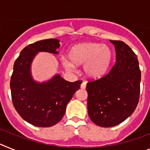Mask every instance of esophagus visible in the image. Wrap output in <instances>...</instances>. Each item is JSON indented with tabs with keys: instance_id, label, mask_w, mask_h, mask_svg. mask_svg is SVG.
I'll list each match as a JSON object with an SVG mask.
<instances>
[{
	"instance_id": "34e87169",
	"label": "esophagus",
	"mask_w": 150,
	"mask_h": 150,
	"mask_svg": "<svg viewBox=\"0 0 150 150\" xmlns=\"http://www.w3.org/2000/svg\"><path fill=\"white\" fill-rule=\"evenodd\" d=\"M86 85H87V82H86L85 81H84L82 82V84H81V88H82V89H85Z\"/></svg>"
}]
</instances>
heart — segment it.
<instances>
[{
	"mask_svg": "<svg viewBox=\"0 0 150 150\" xmlns=\"http://www.w3.org/2000/svg\"><path fill=\"white\" fill-rule=\"evenodd\" d=\"M111 49L105 44L97 42H85L72 47L69 58L62 59V64L69 70L74 69V64L83 65L87 75L98 78L103 75L112 60Z\"/></svg>",
	"mask_w": 150,
	"mask_h": 150,
	"instance_id": "obj_1",
	"label": "heart"
}]
</instances>
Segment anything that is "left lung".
<instances>
[{
  "mask_svg": "<svg viewBox=\"0 0 150 150\" xmlns=\"http://www.w3.org/2000/svg\"><path fill=\"white\" fill-rule=\"evenodd\" d=\"M116 62L106 75L87 83L88 115L100 127L115 126L131 115L137 106L141 72L137 57L127 44L112 41Z\"/></svg>",
  "mask_w": 150,
  "mask_h": 150,
  "instance_id": "1",
  "label": "left lung"
}]
</instances>
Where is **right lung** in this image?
I'll return each instance as SVG.
<instances>
[{"instance_id":"right-lung-1","label":"right lung","mask_w":150,"mask_h":150,"mask_svg":"<svg viewBox=\"0 0 150 150\" xmlns=\"http://www.w3.org/2000/svg\"><path fill=\"white\" fill-rule=\"evenodd\" d=\"M57 39H46L28 44L16 59L10 79L13 106L25 121L37 127L55 125L64 116L68 103L80 88L82 81L69 82L54 76L47 82H35L30 67L38 52L58 53L60 47Z\"/></svg>"}]
</instances>
